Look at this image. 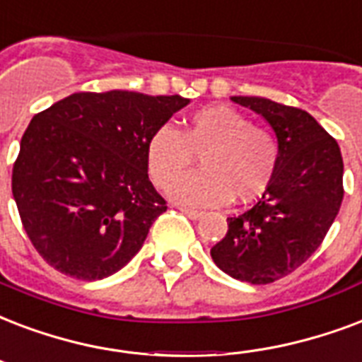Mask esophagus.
Returning <instances> with one entry per match:
<instances>
[{
    "label": "esophagus",
    "instance_id": "1",
    "mask_svg": "<svg viewBox=\"0 0 362 362\" xmlns=\"http://www.w3.org/2000/svg\"><path fill=\"white\" fill-rule=\"evenodd\" d=\"M182 214H186L187 218H192V220H199L203 216V212L201 211H193V209H180Z\"/></svg>",
    "mask_w": 362,
    "mask_h": 362
}]
</instances>
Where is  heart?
I'll return each mask as SVG.
<instances>
[{"label": "heart", "mask_w": 362, "mask_h": 362, "mask_svg": "<svg viewBox=\"0 0 362 362\" xmlns=\"http://www.w3.org/2000/svg\"><path fill=\"white\" fill-rule=\"evenodd\" d=\"M279 140L252 125L228 104H209L187 115L184 127H159L146 144V165L153 184L167 187L199 156L204 170L177 181L170 197L186 206L222 205L235 195L247 203L260 197L279 165Z\"/></svg>", "instance_id": "obj_1"}]
</instances>
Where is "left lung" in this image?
Wrapping results in <instances>:
<instances>
[{
	"instance_id": "8db88e82",
	"label": "left lung",
	"mask_w": 362,
	"mask_h": 362,
	"mask_svg": "<svg viewBox=\"0 0 362 362\" xmlns=\"http://www.w3.org/2000/svg\"><path fill=\"white\" fill-rule=\"evenodd\" d=\"M231 100L272 125L281 156L262 199L228 218V233L211 256L233 279L267 285L298 269L321 247L344 199V161L338 142L300 107L260 96Z\"/></svg>"
}]
</instances>
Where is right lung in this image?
<instances>
[{
	"label": "right lung",
	"mask_w": 362,
	"mask_h": 362,
	"mask_svg": "<svg viewBox=\"0 0 362 362\" xmlns=\"http://www.w3.org/2000/svg\"><path fill=\"white\" fill-rule=\"evenodd\" d=\"M180 95L74 93L34 115L13 165V197L43 260L104 279L144 245L167 201L148 178L146 144L187 104Z\"/></svg>",
	"instance_id": "obj_1"
}]
</instances>
